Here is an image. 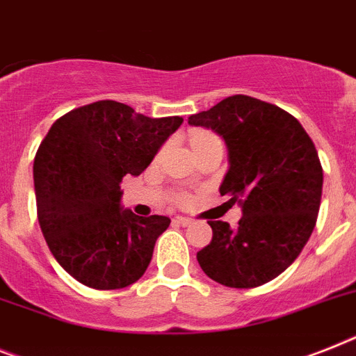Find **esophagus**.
<instances>
[{"mask_svg": "<svg viewBox=\"0 0 356 356\" xmlns=\"http://www.w3.org/2000/svg\"><path fill=\"white\" fill-rule=\"evenodd\" d=\"M173 222L181 224V226H188V224H192L193 220L190 219V217H175V219H173Z\"/></svg>", "mask_w": 356, "mask_h": 356, "instance_id": "34e87169", "label": "esophagus"}]
</instances>
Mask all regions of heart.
Masks as SVG:
<instances>
[{
  "label": "heart",
  "mask_w": 356,
  "mask_h": 356,
  "mask_svg": "<svg viewBox=\"0 0 356 356\" xmlns=\"http://www.w3.org/2000/svg\"><path fill=\"white\" fill-rule=\"evenodd\" d=\"M210 137H215V136H211V134H208V132H197V134H193L192 145H197V143L206 141V139H210Z\"/></svg>",
  "instance_id": "1"
}]
</instances>
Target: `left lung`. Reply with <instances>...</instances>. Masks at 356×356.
I'll use <instances>...</instances> for the list:
<instances>
[{"label":"left lung","instance_id":"obj_1","mask_svg":"<svg viewBox=\"0 0 356 356\" xmlns=\"http://www.w3.org/2000/svg\"><path fill=\"white\" fill-rule=\"evenodd\" d=\"M188 122L224 139L229 170L219 192L243 206L237 229L208 220L213 237L197 261L228 288L266 284L300 255L316 224L324 173L312 137L286 110L241 94Z\"/></svg>","mask_w":356,"mask_h":356}]
</instances>
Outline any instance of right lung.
<instances>
[{
	"label": "right lung",
	"mask_w": 356,
	"mask_h": 356,
	"mask_svg": "<svg viewBox=\"0 0 356 356\" xmlns=\"http://www.w3.org/2000/svg\"><path fill=\"white\" fill-rule=\"evenodd\" d=\"M183 118H146L118 101L61 115L34 159L38 220L63 270L94 289H121L143 277L164 215L121 210V181L139 175Z\"/></svg>",
	"instance_id": "1"
}]
</instances>
